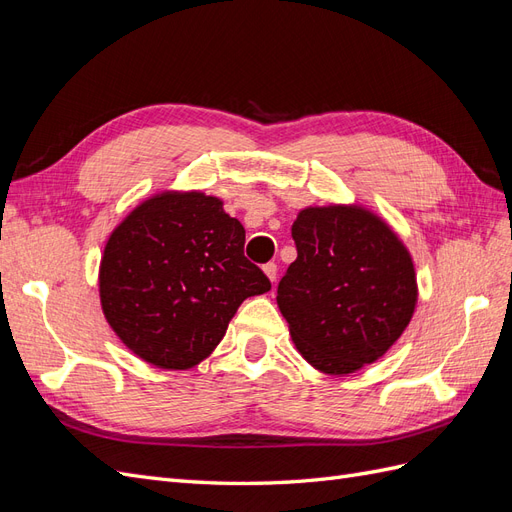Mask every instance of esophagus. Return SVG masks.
Instances as JSON below:
<instances>
[{"label": "esophagus", "instance_id": "34e87169", "mask_svg": "<svg viewBox=\"0 0 512 512\" xmlns=\"http://www.w3.org/2000/svg\"><path fill=\"white\" fill-rule=\"evenodd\" d=\"M262 271L267 273V277H269L271 282H275V277H277V265H275V262H267V265L262 267Z\"/></svg>", "mask_w": 512, "mask_h": 512}]
</instances>
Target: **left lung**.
<instances>
[{
  "label": "left lung",
  "mask_w": 512,
  "mask_h": 512,
  "mask_svg": "<svg viewBox=\"0 0 512 512\" xmlns=\"http://www.w3.org/2000/svg\"><path fill=\"white\" fill-rule=\"evenodd\" d=\"M297 260L277 305L303 359L331 376L378 361L404 333L416 305L408 250L361 207H309L292 224Z\"/></svg>",
  "instance_id": "1"
}]
</instances>
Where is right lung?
I'll list each match as a JSON object with an SVG mask.
<instances>
[{
    "label": "right lung",
    "mask_w": 512,
    "mask_h": 512,
    "mask_svg": "<svg viewBox=\"0 0 512 512\" xmlns=\"http://www.w3.org/2000/svg\"><path fill=\"white\" fill-rule=\"evenodd\" d=\"M243 245L245 230L220 198L151 196L104 247L100 301L111 329L151 365H198L222 342L239 305L271 290Z\"/></svg>",
    "instance_id": "right-lung-1"
}]
</instances>
